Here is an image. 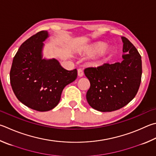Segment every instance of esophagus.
I'll use <instances>...</instances> for the list:
<instances>
[{"label": "esophagus", "instance_id": "obj_1", "mask_svg": "<svg viewBox=\"0 0 156 156\" xmlns=\"http://www.w3.org/2000/svg\"><path fill=\"white\" fill-rule=\"evenodd\" d=\"M83 75H84L83 71L81 69H78V76H79V77H82V76H83Z\"/></svg>", "mask_w": 156, "mask_h": 156}]
</instances>
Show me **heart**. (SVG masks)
Wrapping results in <instances>:
<instances>
[{
  "mask_svg": "<svg viewBox=\"0 0 156 156\" xmlns=\"http://www.w3.org/2000/svg\"><path fill=\"white\" fill-rule=\"evenodd\" d=\"M106 46V44L104 43H100L98 44H95L94 46L90 47L87 50V54L88 55H93V54H96L100 52V51L102 50Z\"/></svg>",
  "mask_w": 156,
  "mask_h": 156,
  "instance_id": "1",
  "label": "heart"
}]
</instances>
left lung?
I'll use <instances>...</instances> for the list:
<instances>
[{
	"label": "left lung",
	"mask_w": 156,
	"mask_h": 156,
	"mask_svg": "<svg viewBox=\"0 0 156 156\" xmlns=\"http://www.w3.org/2000/svg\"><path fill=\"white\" fill-rule=\"evenodd\" d=\"M123 61L87 67L84 72L90 82L87 100L93 108L112 112L130 102L136 95L142 76L141 56L135 46L122 37Z\"/></svg>",
	"instance_id": "8db88e82"
}]
</instances>
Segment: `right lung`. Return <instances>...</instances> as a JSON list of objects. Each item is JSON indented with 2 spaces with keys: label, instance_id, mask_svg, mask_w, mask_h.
Instances as JSON below:
<instances>
[{
  "label": "right lung",
  "instance_id": "add662e5",
  "mask_svg": "<svg viewBox=\"0 0 156 156\" xmlns=\"http://www.w3.org/2000/svg\"><path fill=\"white\" fill-rule=\"evenodd\" d=\"M48 33L39 31L22 44L13 59L10 83L18 100L31 109L48 111L57 106L65 87L77 78L56 59L42 58L43 41Z\"/></svg>",
  "mask_w": 156,
  "mask_h": 156
}]
</instances>
